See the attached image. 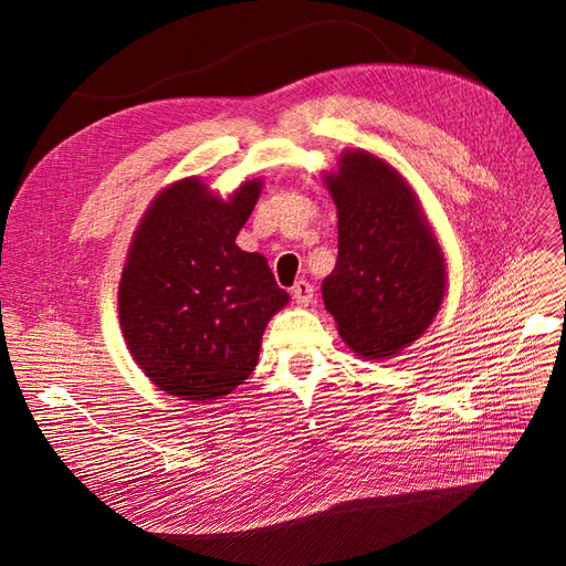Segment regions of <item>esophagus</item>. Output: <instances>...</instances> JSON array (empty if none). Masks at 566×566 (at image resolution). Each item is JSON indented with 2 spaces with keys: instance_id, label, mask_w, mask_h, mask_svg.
<instances>
[{
  "instance_id": "1",
  "label": "esophagus",
  "mask_w": 566,
  "mask_h": 566,
  "mask_svg": "<svg viewBox=\"0 0 566 566\" xmlns=\"http://www.w3.org/2000/svg\"><path fill=\"white\" fill-rule=\"evenodd\" d=\"M293 300L300 306H310L314 302V285L310 281H297L293 285Z\"/></svg>"
}]
</instances>
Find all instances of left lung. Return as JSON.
Here are the masks:
<instances>
[{"instance_id":"8db88e82","label":"left lung","mask_w":566,"mask_h":566,"mask_svg":"<svg viewBox=\"0 0 566 566\" xmlns=\"http://www.w3.org/2000/svg\"><path fill=\"white\" fill-rule=\"evenodd\" d=\"M325 186L337 205V262L323 302L339 337L364 358L408 347L437 316L447 262L406 179L366 150L339 156Z\"/></svg>"}]
</instances>
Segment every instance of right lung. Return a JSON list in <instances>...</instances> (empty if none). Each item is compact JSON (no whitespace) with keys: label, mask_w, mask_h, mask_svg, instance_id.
<instances>
[{"label":"right lung","mask_w":566,"mask_h":566,"mask_svg":"<svg viewBox=\"0 0 566 566\" xmlns=\"http://www.w3.org/2000/svg\"><path fill=\"white\" fill-rule=\"evenodd\" d=\"M260 193L252 179L224 200L188 177L167 186L134 231L119 328L136 366L165 394L212 401L243 385L266 323L290 300L264 256L235 245Z\"/></svg>","instance_id":"add662e5"}]
</instances>
